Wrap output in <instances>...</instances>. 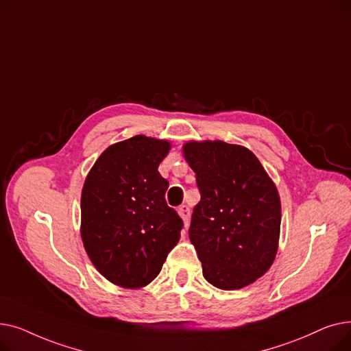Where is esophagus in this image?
Wrapping results in <instances>:
<instances>
[{
    "mask_svg": "<svg viewBox=\"0 0 351 351\" xmlns=\"http://www.w3.org/2000/svg\"><path fill=\"white\" fill-rule=\"evenodd\" d=\"M178 213H179V216H180L182 220H183V225H185V228H188V225H189V217H191V209H189L186 205H182V206H179Z\"/></svg>",
    "mask_w": 351,
    "mask_h": 351,
    "instance_id": "esophagus-1",
    "label": "esophagus"
}]
</instances>
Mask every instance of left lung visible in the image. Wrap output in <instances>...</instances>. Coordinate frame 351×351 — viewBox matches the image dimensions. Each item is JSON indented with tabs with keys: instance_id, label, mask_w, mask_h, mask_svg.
<instances>
[{
	"instance_id": "8db88e82",
	"label": "left lung",
	"mask_w": 351,
	"mask_h": 351,
	"mask_svg": "<svg viewBox=\"0 0 351 351\" xmlns=\"http://www.w3.org/2000/svg\"><path fill=\"white\" fill-rule=\"evenodd\" d=\"M182 152L200 191L189 239L205 279L222 290L246 287L270 269L278 253V188L261 160L242 145L189 141Z\"/></svg>"
}]
</instances>
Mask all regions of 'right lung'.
Segmentation results:
<instances>
[{"mask_svg":"<svg viewBox=\"0 0 351 351\" xmlns=\"http://www.w3.org/2000/svg\"><path fill=\"white\" fill-rule=\"evenodd\" d=\"M171 142L145 135L108 146L81 193V237L92 265L123 289L159 274L180 239L182 219L166 205L169 183L158 172Z\"/></svg>","mask_w":351,"mask_h":351,"instance_id":"add662e5","label":"right lung"}]
</instances>
